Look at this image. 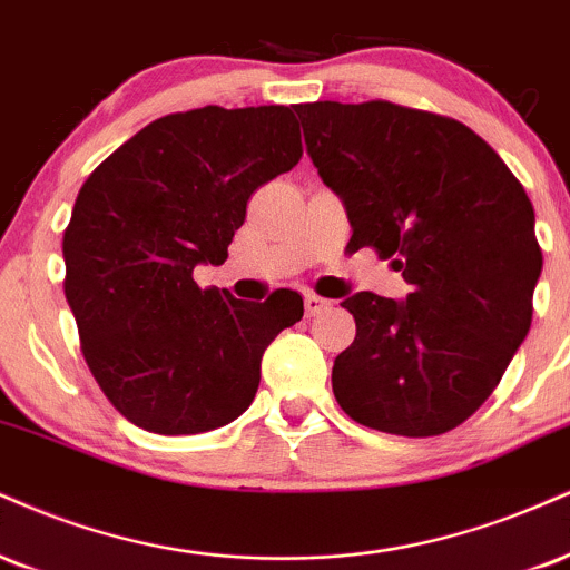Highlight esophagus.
<instances>
[{
  "label": "esophagus",
  "instance_id": "34e87169",
  "mask_svg": "<svg viewBox=\"0 0 570 570\" xmlns=\"http://www.w3.org/2000/svg\"><path fill=\"white\" fill-rule=\"evenodd\" d=\"M328 299H324V297H318V294H305V313H307V318H315V315H321V313H326L328 311Z\"/></svg>",
  "mask_w": 570,
  "mask_h": 570
}]
</instances>
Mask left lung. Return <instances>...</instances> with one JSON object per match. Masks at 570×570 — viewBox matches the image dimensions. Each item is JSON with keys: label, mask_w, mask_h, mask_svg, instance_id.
Masks as SVG:
<instances>
[{"label": "left lung", "mask_w": 570, "mask_h": 570, "mask_svg": "<svg viewBox=\"0 0 570 570\" xmlns=\"http://www.w3.org/2000/svg\"><path fill=\"white\" fill-rule=\"evenodd\" d=\"M307 154L353 236L401 271L406 303L358 292L355 340L332 390L351 420L430 438L483 406L525 340L541 246L533 204L481 135L449 116L368 102H299Z\"/></svg>", "instance_id": "8db88e82"}]
</instances>
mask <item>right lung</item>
<instances>
[{"mask_svg": "<svg viewBox=\"0 0 570 570\" xmlns=\"http://www.w3.org/2000/svg\"><path fill=\"white\" fill-rule=\"evenodd\" d=\"M299 159L292 108L204 106L150 121L81 185L63 292L89 372L125 420L196 435L255 401L265 347L303 318V297L244 303L202 289L194 267L228 259L249 196Z\"/></svg>", "mask_w": 570, "mask_h": 570, "instance_id": "right-lung-1", "label": "right lung"}]
</instances>
